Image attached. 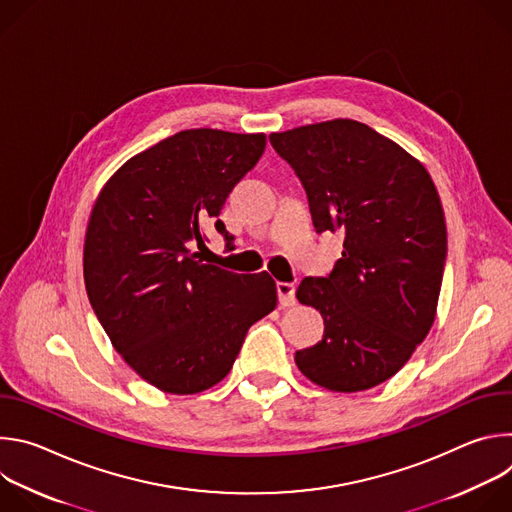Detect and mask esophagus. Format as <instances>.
<instances>
[{"instance_id": "34e87169", "label": "esophagus", "mask_w": 512, "mask_h": 512, "mask_svg": "<svg viewBox=\"0 0 512 512\" xmlns=\"http://www.w3.org/2000/svg\"><path fill=\"white\" fill-rule=\"evenodd\" d=\"M277 298H279V304H281L283 308L296 306V285H294V283L279 281V283H277Z\"/></svg>"}]
</instances>
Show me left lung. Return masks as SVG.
Here are the masks:
<instances>
[{
    "mask_svg": "<svg viewBox=\"0 0 512 512\" xmlns=\"http://www.w3.org/2000/svg\"><path fill=\"white\" fill-rule=\"evenodd\" d=\"M300 178L318 233L340 231L328 277H306L298 300L324 318L318 344L298 350L316 385L356 393L403 369L427 336L448 255L446 218L427 170L401 145L352 119L271 133Z\"/></svg>",
    "mask_w": 512,
    "mask_h": 512,
    "instance_id": "obj_1",
    "label": "left lung"
}]
</instances>
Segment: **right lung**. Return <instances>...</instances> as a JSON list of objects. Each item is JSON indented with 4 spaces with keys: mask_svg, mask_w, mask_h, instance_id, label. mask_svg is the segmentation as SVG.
<instances>
[{
    "mask_svg": "<svg viewBox=\"0 0 512 512\" xmlns=\"http://www.w3.org/2000/svg\"><path fill=\"white\" fill-rule=\"evenodd\" d=\"M263 133L186 129L127 160L101 190L87 227L89 302L129 367L164 393L221 383L247 330L275 310L269 273L202 263V223L259 162Z\"/></svg>",
    "mask_w": 512,
    "mask_h": 512,
    "instance_id": "1",
    "label": "right lung"
}]
</instances>
